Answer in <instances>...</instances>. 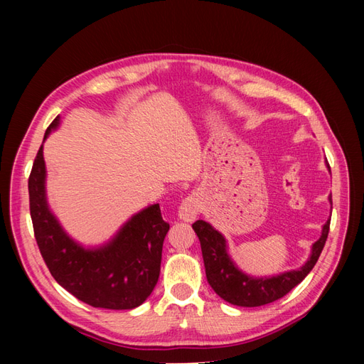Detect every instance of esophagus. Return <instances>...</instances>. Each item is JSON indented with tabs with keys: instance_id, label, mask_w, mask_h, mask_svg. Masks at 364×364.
<instances>
[{
	"instance_id": "esophagus-1",
	"label": "esophagus",
	"mask_w": 364,
	"mask_h": 364,
	"mask_svg": "<svg viewBox=\"0 0 364 364\" xmlns=\"http://www.w3.org/2000/svg\"><path fill=\"white\" fill-rule=\"evenodd\" d=\"M199 213H200L199 200H197V197L190 196L181 203L178 215L181 220H183V222H193Z\"/></svg>"
}]
</instances>
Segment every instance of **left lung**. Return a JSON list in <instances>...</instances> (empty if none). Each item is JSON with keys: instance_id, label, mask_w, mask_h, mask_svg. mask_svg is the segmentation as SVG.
I'll return each mask as SVG.
<instances>
[{"instance_id": "1", "label": "left lung", "mask_w": 364, "mask_h": 364, "mask_svg": "<svg viewBox=\"0 0 364 364\" xmlns=\"http://www.w3.org/2000/svg\"><path fill=\"white\" fill-rule=\"evenodd\" d=\"M329 202L333 205L331 196ZM329 222L331 220L323 225L321 238L313 245L310 258L299 270H290L272 278H252L240 272L228 255L225 237L203 220L194 222L193 229L200 241L206 279L213 290L232 305L261 306L281 299L313 270L326 243Z\"/></svg>"}]
</instances>
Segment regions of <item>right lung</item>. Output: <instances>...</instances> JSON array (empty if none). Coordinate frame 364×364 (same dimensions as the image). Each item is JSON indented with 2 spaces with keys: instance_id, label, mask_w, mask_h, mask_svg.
Here are the masks:
<instances>
[{
  "instance_id": "add662e5",
  "label": "right lung",
  "mask_w": 364,
  "mask_h": 364,
  "mask_svg": "<svg viewBox=\"0 0 364 364\" xmlns=\"http://www.w3.org/2000/svg\"><path fill=\"white\" fill-rule=\"evenodd\" d=\"M59 126V117L46 130ZM42 146L28 178L30 215L41 255L53 278L77 299L107 310H132L155 289L161 272L162 245L170 225L158 203L142 209L107 245L85 249L70 238L50 211L46 197Z\"/></svg>"
}]
</instances>
